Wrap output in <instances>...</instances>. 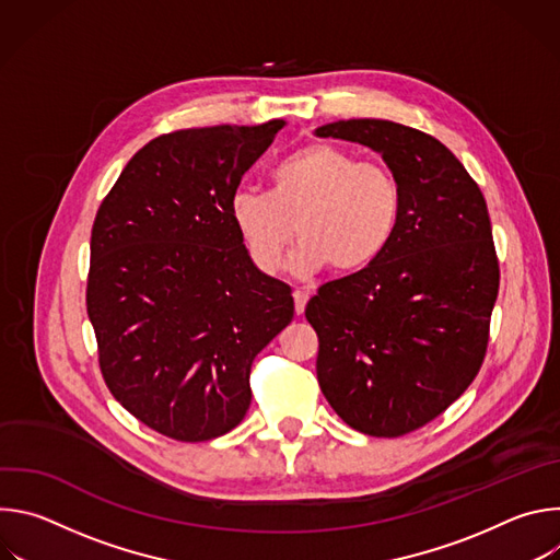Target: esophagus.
<instances>
[{
    "instance_id": "esophagus-1",
    "label": "esophagus",
    "mask_w": 560,
    "mask_h": 560,
    "mask_svg": "<svg viewBox=\"0 0 560 560\" xmlns=\"http://www.w3.org/2000/svg\"><path fill=\"white\" fill-rule=\"evenodd\" d=\"M307 299H310V294L305 290H294V310H296V314H303Z\"/></svg>"
}]
</instances>
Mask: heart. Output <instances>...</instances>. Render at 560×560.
I'll use <instances>...</instances> for the list:
<instances>
[{
    "mask_svg": "<svg viewBox=\"0 0 560 560\" xmlns=\"http://www.w3.org/2000/svg\"><path fill=\"white\" fill-rule=\"evenodd\" d=\"M404 190L396 175L341 145L307 143L272 168L270 190H236L230 221L250 261L266 275L283 268L296 232L303 238L294 268L330 266L354 275L372 266L401 223Z\"/></svg>",
    "mask_w": 560,
    "mask_h": 560,
    "instance_id": "heart-1",
    "label": "heart"
}]
</instances>
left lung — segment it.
Segmentation results:
<instances>
[{"instance_id":"left-lung-1","label":"left lung","mask_w":560,"mask_h":560,"mask_svg":"<svg viewBox=\"0 0 560 560\" xmlns=\"http://www.w3.org/2000/svg\"><path fill=\"white\" fill-rule=\"evenodd\" d=\"M316 135L381 152L404 190L389 248L305 307L332 410L363 434L404 436L443 415L483 365L501 281L488 203L458 159L417 128L348 119Z\"/></svg>"}]
</instances>
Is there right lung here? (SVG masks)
Listing matches in <instances>:
<instances>
[{
    "label": "right lung",
    "mask_w": 560,
    "mask_h": 560,
    "mask_svg": "<svg viewBox=\"0 0 560 560\" xmlns=\"http://www.w3.org/2000/svg\"><path fill=\"white\" fill-rule=\"evenodd\" d=\"M285 126L186 128L148 141L104 197L86 285L100 370L143 425L217 439L250 408L255 357L292 322L230 221L244 173Z\"/></svg>",
    "instance_id": "right-lung-1"
}]
</instances>
